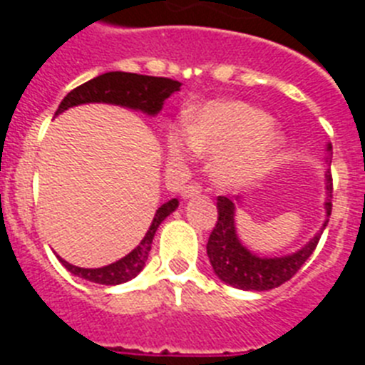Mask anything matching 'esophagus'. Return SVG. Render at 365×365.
Here are the masks:
<instances>
[{"instance_id":"1","label":"esophagus","mask_w":365,"mask_h":365,"mask_svg":"<svg viewBox=\"0 0 365 365\" xmlns=\"http://www.w3.org/2000/svg\"><path fill=\"white\" fill-rule=\"evenodd\" d=\"M201 192H202V186H199L197 182H188L185 188L180 190V195H182L185 199H190V197H195V195H199Z\"/></svg>"}]
</instances>
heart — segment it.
Here are the masks:
<instances>
[{
  "instance_id": "b5f03b06",
  "label": "heart",
  "mask_w": 365,
  "mask_h": 365,
  "mask_svg": "<svg viewBox=\"0 0 365 365\" xmlns=\"http://www.w3.org/2000/svg\"><path fill=\"white\" fill-rule=\"evenodd\" d=\"M185 144L201 157H214L212 177L219 186L243 188L272 170L283 137L265 111L235 100H215L195 113L186 137L179 130L170 131L168 153L173 163L185 159Z\"/></svg>"
}]
</instances>
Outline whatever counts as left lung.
I'll return each mask as SVG.
<instances>
[{
  "instance_id": "1",
  "label": "left lung",
  "mask_w": 365,
  "mask_h": 365,
  "mask_svg": "<svg viewBox=\"0 0 365 365\" xmlns=\"http://www.w3.org/2000/svg\"><path fill=\"white\" fill-rule=\"evenodd\" d=\"M333 150L329 144L327 151ZM325 188H327V201H325V214L327 217L333 210V177L331 172L325 173ZM219 217L214 230L208 237L206 254L210 257L214 272L221 282L243 289V291H270L283 285L294 276L299 267L309 259L314 252L316 245L320 241L324 228L327 227L329 219H325L320 234H316L311 241L298 252L283 257H259L252 254L247 247H243L235 234V202L228 197H217Z\"/></svg>"
}]
</instances>
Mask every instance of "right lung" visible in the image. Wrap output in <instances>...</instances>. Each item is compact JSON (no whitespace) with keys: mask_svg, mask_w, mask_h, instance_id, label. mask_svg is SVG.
<instances>
[{"mask_svg":"<svg viewBox=\"0 0 365 365\" xmlns=\"http://www.w3.org/2000/svg\"><path fill=\"white\" fill-rule=\"evenodd\" d=\"M179 89L180 82L172 78L111 71V73L100 74L96 78L74 87L73 91L62 100V104L58 106L54 117L66 111V109L74 108V106L91 104V102H104V104L137 109V111L148 113V115L153 117L163 109L164 100L168 96H172L175 91H179ZM177 206H179L177 199L164 202L155 214L153 221H151L150 228H148L143 241L138 243V247H135L128 256L115 261L111 265L100 267V269H82V267L71 265L60 256H58V259L71 274L87 279V282L100 283V285H118V283L130 282L146 265L148 254L151 250V243H153L155 232H157L159 225L172 212H175Z\"/></svg>","mask_w":365,"mask_h":365,"instance_id":"right-lung-1","label":"right lung"}]
</instances>
